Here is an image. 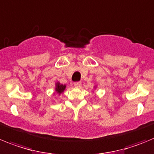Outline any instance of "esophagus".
I'll return each mask as SVG.
<instances>
[{
    "label": "esophagus",
    "instance_id": "obj_1",
    "mask_svg": "<svg viewBox=\"0 0 154 154\" xmlns=\"http://www.w3.org/2000/svg\"><path fill=\"white\" fill-rule=\"evenodd\" d=\"M73 85L77 88H80L81 86V81H76V82L73 83Z\"/></svg>",
    "mask_w": 154,
    "mask_h": 154
}]
</instances>
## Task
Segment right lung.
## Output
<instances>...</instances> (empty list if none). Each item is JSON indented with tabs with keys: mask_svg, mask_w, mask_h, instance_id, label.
<instances>
[{
	"mask_svg": "<svg viewBox=\"0 0 154 154\" xmlns=\"http://www.w3.org/2000/svg\"><path fill=\"white\" fill-rule=\"evenodd\" d=\"M65 88H66V85H60V83H57V85H56V92L59 94H60L62 92H63Z\"/></svg>",
	"mask_w": 154,
	"mask_h": 154,
	"instance_id": "add662e5",
	"label": "right lung"
}]
</instances>
